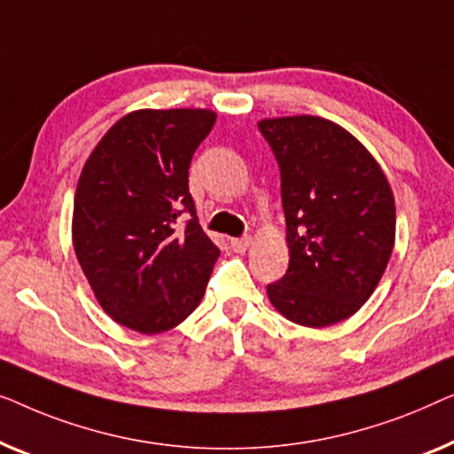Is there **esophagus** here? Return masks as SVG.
Masks as SVG:
<instances>
[{
  "label": "esophagus",
  "instance_id": "34e87169",
  "mask_svg": "<svg viewBox=\"0 0 454 454\" xmlns=\"http://www.w3.org/2000/svg\"><path fill=\"white\" fill-rule=\"evenodd\" d=\"M251 245H253L251 236H242V239H232V240H230V248H232L234 253H245Z\"/></svg>",
  "mask_w": 454,
  "mask_h": 454
}]
</instances>
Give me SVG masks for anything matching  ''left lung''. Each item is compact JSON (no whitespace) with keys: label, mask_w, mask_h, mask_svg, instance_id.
<instances>
[{"label":"left lung","mask_w":454,"mask_h":454,"mask_svg":"<svg viewBox=\"0 0 454 454\" xmlns=\"http://www.w3.org/2000/svg\"><path fill=\"white\" fill-rule=\"evenodd\" d=\"M282 176L288 271L267 286L292 323L329 327L352 317L387 270L395 245V200L372 154L327 119H263Z\"/></svg>","instance_id":"8db88e82"}]
</instances>
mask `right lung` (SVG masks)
<instances>
[{
    "label": "right lung",
    "instance_id": "obj_1",
    "mask_svg": "<svg viewBox=\"0 0 454 454\" xmlns=\"http://www.w3.org/2000/svg\"><path fill=\"white\" fill-rule=\"evenodd\" d=\"M215 113L133 111L82 168L74 248L108 317L137 333L176 327L197 306L220 248L197 220L189 164Z\"/></svg>",
    "mask_w": 454,
    "mask_h": 454
}]
</instances>
